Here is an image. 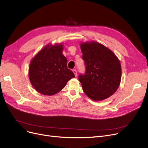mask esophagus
Wrapping results in <instances>:
<instances>
[{
	"instance_id": "34e87169",
	"label": "esophagus",
	"mask_w": 148,
	"mask_h": 148,
	"mask_svg": "<svg viewBox=\"0 0 148 148\" xmlns=\"http://www.w3.org/2000/svg\"><path fill=\"white\" fill-rule=\"evenodd\" d=\"M73 72L74 73V75H75V76L76 77V76H77V71H76L75 69H73Z\"/></svg>"
}]
</instances>
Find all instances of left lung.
<instances>
[{"mask_svg":"<svg viewBox=\"0 0 148 148\" xmlns=\"http://www.w3.org/2000/svg\"><path fill=\"white\" fill-rule=\"evenodd\" d=\"M85 73L79 75L83 91L94 101L105 100L117 91L121 81V68L117 56L97 42L80 43Z\"/></svg>","mask_w":148,"mask_h":148,"instance_id":"obj_1","label":"left lung"}]
</instances>
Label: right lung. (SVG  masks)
I'll return each instance as SVG.
<instances>
[{
    "instance_id": "1",
    "label": "right lung",
    "mask_w": 148,
    "mask_h": 148,
    "mask_svg": "<svg viewBox=\"0 0 148 148\" xmlns=\"http://www.w3.org/2000/svg\"><path fill=\"white\" fill-rule=\"evenodd\" d=\"M62 44H49L31 60L29 78L37 92L53 95L60 91L67 82L75 77L67 67V59L62 54Z\"/></svg>"
}]
</instances>
